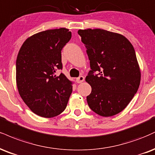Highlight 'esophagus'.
<instances>
[{
	"label": "esophagus",
	"mask_w": 155,
	"mask_h": 155,
	"mask_svg": "<svg viewBox=\"0 0 155 155\" xmlns=\"http://www.w3.org/2000/svg\"><path fill=\"white\" fill-rule=\"evenodd\" d=\"M84 81V76H79V77H78V78H76V82H77V83H81V82H83Z\"/></svg>",
	"instance_id": "esophagus-1"
}]
</instances>
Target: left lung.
I'll return each mask as SVG.
<instances>
[{"label": "left lung", "instance_id": "obj_1", "mask_svg": "<svg viewBox=\"0 0 155 155\" xmlns=\"http://www.w3.org/2000/svg\"><path fill=\"white\" fill-rule=\"evenodd\" d=\"M91 71L86 81L92 87L87 97L92 111L103 117L120 113L139 89L141 71L135 50L126 37L101 29H79ZM94 72L99 74L94 75Z\"/></svg>", "mask_w": 155, "mask_h": 155}]
</instances>
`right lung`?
I'll use <instances>...</instances> for the list:
<instances>
[{
	"mask_svg": "<svg viewBox=\"0 0 155 155\" xmlns=\"http://www.w3.org/2000/svg\"><path fill=\"white\" fill-rule=\"evenodd\" d=\"M71 38L66 28L49 29L24 41L16 63L18 93L33 113L52 118L66 109L72 92V81L61 73V50Z\"/></svg>",
	"mask_w": 155,
	"mask_h": 155,
	"instance_id": "obj_1",
	"label": "right lung"
}]
</instances>
